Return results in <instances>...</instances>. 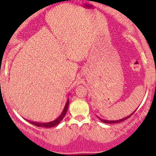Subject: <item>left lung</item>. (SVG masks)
Here are the masks:
<instances>
[{
  "label": "left lung",
  "instance_id": "left-lung-1",
  "mask_svg": "<svg viewBox=\"0 0 156 156\" xmlns=\"http://www.w3.org/2000/svg\"><path fill=\"white\" fill-rule=\"evenodd\" d=\"M136 112V110L134 111V112L132 113L131 114H130V115H129V116H128V117H125V118H122V119H118V120H107V119H101V118H100V117H98L100 119V120H101V122H104V123H108V124H114V123H119V122H122V121H124V120H125V119H128V118H129L130 116L132 115V114H133L134 112Z\"/></svg>",
  "mask_w": 156,
  "mask_h": 156
}]
</instances>
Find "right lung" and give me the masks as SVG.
<instances>
[{
    "label": "right lung",
    "mask_w": 156,
    "mask_h": 156,
    "mask_svg": "<svg viewBox=\"0 0 156 156\" xmlns=\"http://www.w3.org/2000/svg\"><path fill=\"white\" fill-rule=\"evenodd\" d=\"M68 105H69V98L67 99V103H66L65 105H64V108L62 111V114L61 115L58 117L57 119H55V120L51 121V122H34V121H31L29 119H26V121L29 122L30 123H31L32 125H36L37 127H43V128H52V127H54L55 125H58L60 123V122L63 119V118L64 117V116L66 115V113H67V111L68 109Z\"/></svg>",
    "instance_id": "add662e5"
}]
</instances>
